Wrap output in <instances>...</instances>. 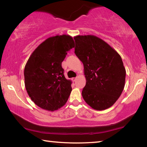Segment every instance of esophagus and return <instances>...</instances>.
Segmentation results:
<instances>
[{
    "label": "esophagus",
    "mask_w": 147,
    "mask_h": 147,
    "mask_svg": "<svg viewBox=\"0 0 147 147\" xmlns=\"http://www.w3.org/2000/svg\"><path fill=\"white\" fill-rule=\"evenodd\" d=\"M76 79H77L76 77V78H72V80H73V82H75L76 80Z\"/></svg>",
    "instance_id": "obj_1"
}]
</instances>
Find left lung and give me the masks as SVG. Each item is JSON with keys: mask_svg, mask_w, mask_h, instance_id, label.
<instances>
[{"mask_svg": "<svg viewBox=\"0 0 147 147\" xmlns=\"http://www.w3.org/2000/svg\"><path fill=\"white\" fill-rule=\"evenodd\" d=\"M74 53L84 64L86 84L82 94L92 108L101 111L118 100L125 84L126 69L121 56L102 39L93 35L74 38Z\"/></svg>", "mask_w": 147, "mask_h": 147, "instance_id": "left-lung-1", "label": "left lung"}]
</instances>
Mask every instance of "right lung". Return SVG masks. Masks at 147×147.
Listing matches in <instances>:
<instances>
[{"label": "right lung", "instance_id": "right-lung-1", "mask_svg": "<svg viewBox=\"0 0 147 147\" xmlns=\"http://www.w3.org/2000/svg\"><path fill=\"white\" fill-rule=\"evenodd\" d=\"M74 47L69 35H56L41 43L27 61L24 84L31 100L46 110L54 111L63 106L72 91L70 80L65 77L61 63Z\"/></svg>", "mask_w": 147, "mask_h": 147}]
</instances>
